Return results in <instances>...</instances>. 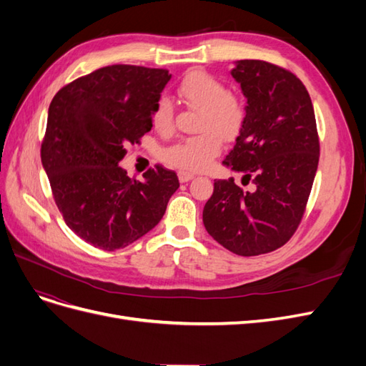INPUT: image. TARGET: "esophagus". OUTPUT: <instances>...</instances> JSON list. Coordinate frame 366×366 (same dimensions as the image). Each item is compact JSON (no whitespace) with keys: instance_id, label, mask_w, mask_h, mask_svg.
<instances>
[{"instance_id":"esophagus-1","label":"esophagus","mask_w":366,"mask_h":366,"mask_svg":"<svg viewBox=\"0 0 366 366\" xmlns=\"http://www.w3.org/2000/svg\"><path fill=\"white\" fill-rule=\"evenodd\" d=\"M194 174H191V172H184V171H180L179 172V180L182 182V183H187V182H191L192 179H194Z\"/></svg>"}]
</instances>
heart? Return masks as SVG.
Segmentation results:
<instances>
[{"instance_id":"b5f03b06","label":"heart","mask_w":366,"mask_h":366,"mask_svg":"<svg viewBox=\"0 0 366 366\" xmlns=\"http://www.w3.org/2000/svg\"><path fill=\"white\" fill-rule=\"evenodd\" d=\"M177 96L187 105L202 109L198 131L202 134L187 137L163 151V160L177 169L198 172L209 168L221 152V139L235 137L246 120L244 101L218 77L203 70L187 73L177 85ZM152 127L159 132H169L174 127V107L169 99L160 97L151 113Z\"/></svg>"}]
</instances>
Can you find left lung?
Wrapping results in <instances>:
<instances>
[{
  "instance_id": "left-lung-1",
  "label": "left lung",
  "mask_w": 366,
  "mask_h": 366,
  "mask_svg": "<svg viewBox=\"0 0 366 366\" xmlns=\"http://www.w3.org/2000/svg\"><path fill=\"white\" fill-rule=\"evenodd\" d=\"M247 99L246 120L223 162L242 174L215 180L203 209L207 234L241 257L284 246L296 232L315 182L319 137L312 99L289 70L257 61H237L230 71Z\"/></svg>"
}]
</instances>
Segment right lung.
I'll return each instance as SVG.
<instances>
[{
    "label": "right lung",
    "instance_id": "1",
    "mask_svg": "<svg viewBox=\"0 0 366 366\" xmlns=\"http://www.w3.org/2000/svg\"><path fill=\"white\" fill-rule=\"evenodd\" d=\"M168 70L109 65L70 82L49 108L42 166L67 226L92 246L113 252L163 218L179 177L157 164L129 179L119 163L152 128L151 113Z\"/></svg>",
    "mask_w": 366,
    "mask_h": 366
}]
</instances>
